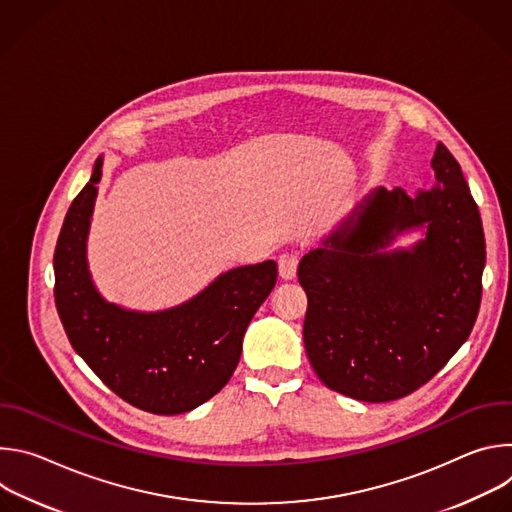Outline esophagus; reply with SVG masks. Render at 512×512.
Returning <instances> with one entry per match:
<instances>
[{"label": "esophagus", "instance_id": "esophagus-1", "mask_svg": "<svg viewBox=\"0 0 512 512\" xmlns=\"http://www.w3.org/2000/svg\"><path fill=\"white\" fill-rule=\"evenodd\" d=\"M298 261H300V257L296 253H283L277 261L279 275L283 279H294L296 273H298Z\"/></svg>", "mask_w": 512, "mask_h": 512}]
</instances>
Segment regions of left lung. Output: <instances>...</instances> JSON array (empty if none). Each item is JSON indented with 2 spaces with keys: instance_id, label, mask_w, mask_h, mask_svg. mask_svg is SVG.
I'll list each match as a JSON object with an SVG mask.
<instances>
[{
  "instance_id": "obj_1",
  "label": "left lung",
  "mask_w": 512,
  "mask_h": 512,
  "mask_svg": "<svg viewBox=\"0 0 512 512\" xmlns=\"http://www.w3.org/2000/svg\"><path fill=\"white\" fill-rule=\"evenodd\" d=\"M431 168L429 190L375 188L300 261L310 364L346 397L385 403L417 391L474 328L486 265L480 212L444 143ZM411 230L424 237L390 249Z\"/></svg>"
}]
</instances>
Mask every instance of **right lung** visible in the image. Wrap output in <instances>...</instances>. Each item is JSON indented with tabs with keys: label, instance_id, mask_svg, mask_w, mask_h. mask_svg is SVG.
Wrapping results in <instances>:
<instances>
[{
	"label": "right lung",
	"instance_id": "add662e5",
	"mask_svg": "<svg viewBox=\"0 0 512 512\" xmlns=\"http://www.w3.org/2000/svg\"><path fill=\"white\" fill-rule=\"evenodd\" d=\"M103 158L72 200L54 251V302L64 332L91 371L137 409L178 415L233 377L243 336L277 281V263L229 269L188 302L137 312L107 302L93 283L87 239Z\"/></svg>",
	"mask_w": 512,
	"mask_h": 512
}]
</instances>
